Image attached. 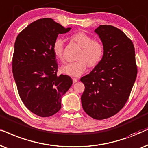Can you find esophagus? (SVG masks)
Masks as SVG:
<instances>
[{
	"instance_id": "34e87169",
	"label": "esophagus",
	"mask_w": 148,
	"mask_h": 148,
	"mask_svg": "<svg viewBox=\"0 0 148 148\" xmlns=\"http://www.w3.org/2000/svg\"><path fill=\"white\" fill-rule=\"evenodd\" d=\"M72 80H73V83H76V82L78 81V79H77V78H73Z\"/></svg>"
}]
</instances>
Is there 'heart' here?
<instances>
[{"label": "heart", "instance_id": "obj_1", "mask_svg": "<svg viewBox=\"0 0 148 148\" xmlns=\"http://www.w3.org/2000/svg\"><path fill=\"white\" fill-rule=\"evenodd\" d=\"M72 39L81 47L77 57L78 60L62 66L61 71L67 75L79 76L85 72L87 65L94 68L101 62L104 53V46L101 41L92 39L90 35L82 31L73 34ZM64 44V39L58 37L52 46L53 53L60 60L63 59Z\"/></svg>", "mask_w": 148, "mask_h": 148}]
</instances>
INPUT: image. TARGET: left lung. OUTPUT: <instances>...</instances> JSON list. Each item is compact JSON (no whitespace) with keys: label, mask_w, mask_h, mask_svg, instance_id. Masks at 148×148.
<instances>
[{"label":"left lung","mask_w":148,"mask_h":148,"mask_svg":"<svg viewBox=\"0 0 148 148\" xmlns=\"http://www.w3.org/2000/svg\"><path fill=\"white\" fill-rule=\"evenodd\" d=\"M104 46L103 58L87 75L81 96L83 110L96 120L117 114L129 99L136 80L137 68L133 42L121 29L101 25L95 29Z\"/></svg>","instance_id":"8db88e82"}]
</instances>
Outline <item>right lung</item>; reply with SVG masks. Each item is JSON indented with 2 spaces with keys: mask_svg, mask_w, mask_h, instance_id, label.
I'll return each instance as SVG.
<instances>
[{
  "mask_svg": "<svg viewBox=\"0 0 148 148\" xmlns=\"http://www.w3.org/2000/svg\"><path fill=\"white\" fill-rule=\"evenodd\" d=\"M51 18L31 23L17 36L12 61L13 78L21 101L29 111L49 117L61 109L62 97L72 84L69 76L57 75L52 46L58 34L69 32Z\"/></svg>",
  "mask_w": 148,
  "mask_h": 148,
  "instance_id": "right-lung-1",
  "label": "right lung"
}]
</instances>
